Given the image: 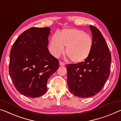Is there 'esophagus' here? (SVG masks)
<instances>
[{
    "label": "esophagus",
    "instance_id": "34e87169",
    "mask_svg": "<svg viewBox=\"0 0 121 121\" xmlns=\"http://www.w3.org/2000/svg\"><path fill=\"white\" fill-rule=\"evenodd\" d=\"M59 65H61V66H64L65 65V63L62 62V61H60V62H59Z\"/></svg>",
    "mask_w": 121,
    "mask_h": 121
}]
</instances>
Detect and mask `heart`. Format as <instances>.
Wrapping results in <instances>:
<instances>
[{"mask_svg": "<svg viewBox=\"0 0 121 121\" xmlns=\"http://www.w3.org/2000/svg\"><path fill=\"white\" fill-rule=\"evenodd\" d=\"M92 39L83 30L65 29L59 35L56 33L51 38L49 50L53 56L59 58L65 52L73 63L83 62L91 54L93 48Z\"/></svg>", "mask_w": 121, "mask_h": 121, "instance_id": "b5f03b06", "label": "heart"}]
</instances>
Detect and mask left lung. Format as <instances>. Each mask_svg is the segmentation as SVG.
Segmentation results:
<instances>
[{"label":"left lung","instance_id":"left-lung-1","mask_svg":"<svg viewBox=\"0 0 121 121\" xmlns=\"http://www.w3.org/2000/svg\"><path fill=\"white\" fill-rule=\"evenodd\" d=\"M93 48L86 60L67 66V82L70 91L80 98H90L102 89L110 75L111 53L99 29L90 26Z\"/></svg>","mask_w":121,"mask_h":121}]
</instances>
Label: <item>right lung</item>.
I'll return each instance as SVG.
<instances>
[{"label": "right lung", "instance_id": "obj_1", "mask_svg": "<svg viewBox=\"0 0 121 121\" xmlns=\"http://www.w3.org/2000/svg\"><path fill=\"white\" fill-rule=\"evenodd\" d=\"M50 30L48 27L29 29L12 47L9 75L16 90L26 97L44 95L48 79L59 68V60L48 48Z\"/></svg>", "mask_w": 121, "mask_h": 121}]
</instances>
